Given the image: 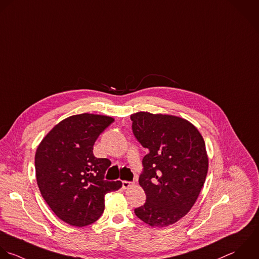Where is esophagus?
Instances as JSON below:
<instances>
[{"label": "esophagus", "instance_id": "obj_1", "mask_svg": "<svg viewBox=\"0 0 259 259\" xmlns=\"http://www.w3.org/2000/svg\"><path fill=\"white\" fill-rule=\"evenodd\" d=\"M133 185H134V183H132V182H127V181L122 182V187H123V189H129V188L132 187Z\"/></svg>", "mask_w": 259, "mask_h": 259}]
</instances>
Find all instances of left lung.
<instances>
[{"instance_id": "obj_1", "label": "left lung", "mask_w": 259, "mask_h": 259, "mask_svg": "<svg viewBox=\"0 0 259 259\" xmlns=\"http://www.w3.org/2000/svg\"><path fill=\"white\" fill-rule=\"evenodd\" d=\"M131 120L134 136L149 150L139 177L146 202L134 213L152 227L169 226L189 213L204 186L205 141L192 123L177 116L138 112Z\"/></svg>"}]
</instances>
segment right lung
I'll return each instance as SVG.
<instances>
[{
  "mask_svg": "<svg viewBox=\"0 0 259 259\" xmlns=\"http://www.w3.org/2000/svg\"><path fill=\"white\" fill-rule=\"evenodd\" d=\"M109 116H70L43 138L35 154V171L40 193L63 222L83 227L96 222L105 209V195L122 187L120 181L104 180L111 165L97 158L94 144L112 123Z\"/></svg>",
  "mask_w": 259,
  "mask_h": 259,
  "instance_id": "right-lung-1",
  "label": "right lung"
}]
</instances>
